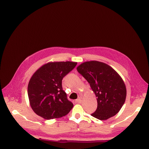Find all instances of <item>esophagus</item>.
<instances>
[{"mask_svg":"<svg viewBox=\"0 0 149 149\" xmlns=\"http://www.w3.org/2000/svg\"><path fill=\"white\" fill-rule=\"evenodd\" d=\"M81 102H82V100L81 98H78L76 100H75V102H76V103H81Z\"/></svg>","mask_w":149,"mask_h":149,"instance_id":"1","label":"esophagus"}]
</instances>
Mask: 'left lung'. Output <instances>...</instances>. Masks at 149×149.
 Wrapping results in <instances>:
<instances>
[{"instance_id":"8db88e82","label":"left lung","mask_w":149,"mask_h":149,"mask_svg":"<svg viewBox=\"0 0 149 149\" xmlns=\"http://www.w3.org/2000/svg\"><path fill=\"white\" fill-rule=\"evenodd\" d=\"M77 71L87 80L97 97V109L91 116L102 120L118 113L127 93L119 74L110 66L97 61L84 62L77 67Z\"/></svg>"}]
</instances>
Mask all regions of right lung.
I'll use <instances>...</instances> for the list:
<instances>
[{"label": "right lung", "instance_id": "obj_1", "mask_svg": "<svg viewBox=\"0 0 149 149\" xmlns=\"http://www.w3.org/2000/svg\"><path fill=\"white\" fill-rule=\"evenodd\" d=\"M77 63L50 62L44 65L31 76L28 85V96L33 111L49 120L68 114L73 104L68 100L62 88V79L73 70Z\"/></svg>", "mask_w": 149, "mask_h": 149}]
</instances>
